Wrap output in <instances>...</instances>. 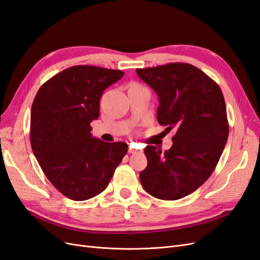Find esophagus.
<instances>
[{
    "label": "esophagus",
    "mask_w": 260,
    "mask_h": 260,
    "mask_svg": "<svg viewBox=\"0 0 260 260\" xmlns=\"http://www.w3.org/2000/svg\"><path fill=\"white\" fill-rule=\"evenodd\" d=\"M128 152H129L130 154H136V153H139V151H138V149H136V148H133L131 144H130L129 148H128Z\"/></svg>",
    "instance_id": "34e87169"
}]
</instances>
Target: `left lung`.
Returning <instances> with one entry per match:
<instances>
[{
  "label": "left lung",
  "instance_id": "obj_1",
  "mask_svg": "<svg viewBox=\"0 0 260 260\" xmlns=\"http://www.w3.org/2000/svg\"><path fill=\"white\" fill-rule=\"evenodd\" d=\"M138 76L157 93V120L176 130L172 146L161 154L144 148L147 167L141 184L152 196L176 201L199 188L214 172L229 136L223 94L201 69L186 62L138 68Z\"/></svg>",
  "mask_w": 260,
  "mask_h": 260
}]
</instances>
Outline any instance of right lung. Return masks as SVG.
<instances>
[{"label": "right lung", "instance_id": "obj_1", "mask_svg": "<svg viewBox=\"0 0 260 260\" xmlns=\"http://www.w3.org/2000/svg\"><path fill=\"white\" fill-rule=\"evenodd\" d=\"M123 73L78 65L55 75L39 89L31 106L30 143L50 182L73 201L103 192L128 152L123 142L91 135L103 91Z\"/></svg>", "mask_w": 260, "mask_h": 260}]
</instances>
